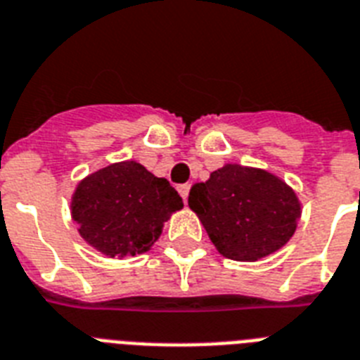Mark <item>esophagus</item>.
<instances>
[{"instance_id":"1","label":"esophagus","mask_w":360,"mask_h":360,"mask_svg":"<svg viewBox=\"0 0 360 360\" xmlns=\"http://www.w3.org/2000/svg\"><path fill=\"white\" fill-rule=\"evenodd\" d=\"M177 192H179L181 198L186 201V198H188V192H190V185H179L177 186Z\"/></svg>"}]
</instances>
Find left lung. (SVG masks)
Here are the masks:
<instances>
[{
    "mask_svg": "<svg viewBox=\"0 0 360 360\" xmlns=\"http://www.w3.org/2000/svg\"><path fill=\"white\" fill-rule=\"evenodd\" d=\"M188 207L220 255L255 262L296 233L302 201L281 177L262 168L224 165L190 188Z\"/></svg>",
    "mask_w": 360,
    "mask_h": 360,
    "instance_id": "1",
    "label": "left lung"
}]
</instances>
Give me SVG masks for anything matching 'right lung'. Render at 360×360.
<instances>
[{
	"label": "right lung",
	"mask_w": 360,
	"mask_h": 360,
	"mask_svg": "<svg viewBox=\"0 0 360 360\" xmlns=\"http://www.w3.org/2000/svg\"><path fill=\"white\" fill-rule=\"evenodd\" d=\"M181 209L177 190L136 160L89 174L77 183L70 203L81 238L110 259L150 251L166 221Z\"/></svg>",
	"instance_id": "obj_1"
}]
</instances>
